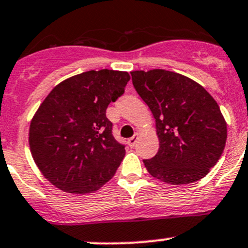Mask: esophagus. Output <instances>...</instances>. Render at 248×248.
<instances>
[{
    "instance_id": "1",
    "label": "esophagus",
    "mask_w": 248,
    "mask_h": 248,
    "mask_svg": "<svg viewBox=\"0 0 248 248\" xmlns=\"http://www.w3.org/2000/svg\"><path fill=\"white\" fill-rule=\"evenodd\" d=\"M138 138H139V134L138 133H136L133 137H132V138H129L128 141H127V142H128L129 146H131V147L136 146L137 141H138Z\"/></svg>"
}]
</instances>
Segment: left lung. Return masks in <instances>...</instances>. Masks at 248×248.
<instances>
[{"instance_id": "obj_1", "label": "left lung", "mask_w": 248, "mask_h": 248, "mask_svg": "<svg viewBox=\"0 0 248 248\" xmlns=\"http://www.w3.org/2000/svg\"><path fill=\"white\" fill-rule=\"evenodd\" d=\"M133 86L156 120L159 149L147 171L170 185L202 179L226 146L227 124L217 102L194 80L164 69L131 72Z\"/></svg>"}]
</instances>
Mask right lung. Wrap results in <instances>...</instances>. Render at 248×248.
Wrapping results in <instances>:
<instances>
[{
    "instance_id": "obj_1",
    "label": "right lung",
    "mask_w": 248,
    "mask_h": 248,
    "mask_svg": "<svg viewBox=\"0 0 248 248\" xmlns=\"http://www.w3.org/2000/svg\"><path fill=\"white\" fill-rule=\"evenodd\" d=\"M129 79L127 72H84L60 82L39 106L30 124V149L55 187L86 194L114 176L126 151L112 137L106 111Z\"/></svg>"
}]
</instances>
